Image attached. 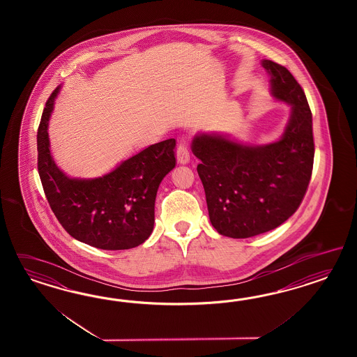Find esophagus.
I'll list each match as a JSON object with an SVG mask.
<instances>
[{"label":"esophagus","mask_w":357,"mask_h":357,"mask_svg":"<svg viewBox=\"0 0 357 357\" xmlns=\"http://www.w3.org/2000/svg\"><path fill=\"white\" fill-rule=\"evenodd\" d=\"M190 149L187 145V141L181 140L178 148H176V160L179 163H187L190 161Z\"/></svg>","instance_id":"1"}]
</instances>
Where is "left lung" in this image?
Instances as JSON below:
<instances>
[{
    "label": "left lung",
    "mask_w": 357,
    "mask_h": 357,
    "mask_svg": "<svg viewBox=\"0 0 357 357\" xmlns=\"http://www.w3.org/2000/svg\"><path fill=\"white\" fill-rule=\"evenodd\" d=\"M273 97L292 106L280 140L241 145L200 135L192 151L209 220L221 236L250 238L280 227L303 203L314 162L313 116L303 87L282 65L263 60Z\"/></svg>",
    "instance_id": "left-lung-1"
}]
</instances>
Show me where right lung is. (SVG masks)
Here are the masks:
<instances>
[{"mask_svg": "<svg viewBox=\"0 0 357 357\" xmlns=\"http://www.w3.org/2000/svg\"><path fill=\"white\" fill-rule=\"evenodd\" d=\"M59 87L48 98L38 128V172L44 194L61 227L78 241L102 250L144 243L154 227L160 183L175 167V139L161 141L97 179H70L50 151L48 120Z\"/></svg>", "mask_w": 357, "mask_h": 357, "instance_id": "right-lung-1", "label": "right lung"}]
</instances>
